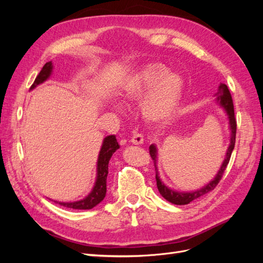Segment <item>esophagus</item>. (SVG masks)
Masks as SVG:
<instances>
[{
    "label": "esophagus",
    "mask_w": 263,
    "mask_h": 263,
    "mask_svg": "<svg viewBox=\"0 0 263 263\" xmlns=\"http://www.w3.org/2000/svg\"><path fill=\"white\" fill-rule=\"evenodd\" d=\"M130 141L135 145H140V144H142V142H144V137H142L141 134L135 132L133 134V136L130 137Z\"/></svg>",
    "instance_id": "obj_1"
}]
</instances>
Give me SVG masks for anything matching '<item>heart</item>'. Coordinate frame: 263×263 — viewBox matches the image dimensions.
<instances>
[{
  "instance_id": "heart-1",
  "label": "heart",
  "mask_w": 263,
  "mask_h": 263,
  "mask_svg": "<svg viewBox=\"0 0 263 263\" xmlns=\"http://www.w3.org/2000/svg\"><path fill=\"white\" fill-rule=\"evenodd\" d=\"M147 97L142 114L153 123L169 119L177 107L183 90V80L171 73L161 63H150L135 74L127 83L125 95L128 100H139L152 89Z\"/></svg>"
}]
</instances>
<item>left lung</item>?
Returning <instances> with one entry per match:
<instances>
[{"label":"left lung","instance_id":"8db88e82","mask_svg":"<svg viewBox=\"0 0 263 263\" xmlns=\"http://www.w3.org/2000/svg\"><path fill=\"white\" fill-rule=\"evenodd\" d=\"M217 97V101L219 104L225 108L226 113L228 115L229 118V125H230V130H232V136H230V145L227 149V154H226V158L224 162H222L220 169L218 171V173L216 174V177L213 181H211L208 185H205L204 187H202L201 190L194 191V192H187V193H182V192H177V191H173L169 187H166L163 183L161 182V180L159 179L158 177V169L156 165V159H157V149L155 145H151L149 147V154L151 159L154 160L155 163V168H156V180H157V187L159 190V192L162 195V197H164L166 201H169L172 204L176 205H185L189 204L190 202H192L196 198L201 197L203 195H205L206 193L211 192L215 187L217 186V184L219 183V181L221 180L222 174H224L227 164L230 160V157H232V153L235 147V142H236V129H237V122L235 118V110H234V103H233V99H232V94H230L228 87L226 84L220 83L218 92L216 93Z\"/></svg>","mask_w":263,"mask_h":263}]
</instances>
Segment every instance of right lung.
<instances>
[{"label":"right lung","instance_id":"1","mask_svg":"<svg viewBox=\"0 0 263 263\" xmlns=\"http://www.w3.org/2000/svg\"><path fill=\"white\" fill-rule=\"evenodd\" d=\"M51 70H52L51 61L47 62L41 70V72H39L38 76L36 77L33 85L30 86V89H34L36 85L46 81L47 79L49 78ZM118 148H119V145L114 135L107 136L104 139V141H103V145H102L99 159H98L97 180H95V184L89 195H86L84 198H82V200L76 201V202H57V201H53V202L55 204L63 206V208L72 209V210H91L94 208V206H97L99 203H101L106 194V178L108 174L109 159Z\"/></svg>","mask_w":263,"mask_h":263}]
</instances>
